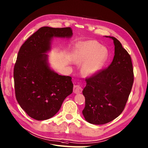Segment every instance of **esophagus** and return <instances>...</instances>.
<instances>
[{
	"label": "esophagus",
	"instance_id": "34e87169",
	"mask_svg": "<svg viewBox=\"0 0 148 148\" xmlns=\"http://www.w3.org/2000/svg\"><path fill=\"white\" fill-rule=\"evenodd\" d=\"M83 90L82 88L81 87V86L80 85H75L74 87H73V92L75 93H77V94H78V93H82Z\"/></svg>",
	"mask_w": 148,
	"mask_h": 148
}]
</instances>
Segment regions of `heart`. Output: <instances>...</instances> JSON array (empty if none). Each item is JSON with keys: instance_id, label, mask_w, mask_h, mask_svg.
Here are the masks:
<instances>
[{"instance_id": "b5f03b06", "label": "heart", "mask_w": 148, "mask_h": 148, "mask_svg": "<svg viewBox=\"0 0 148 148\" xmlns=\"http://www.w3.org/2000/svg\"><path fill=\"white\" fill-rule=\"evenodd\" d=\"M108 56L107 49L94 40L80 43L73 53L74 62L83 64L82 73L85 77H91L101 70Z\"/></svg>"}]
</instances>
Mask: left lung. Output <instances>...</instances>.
I'll return each mask as SVG.
<instances>
[{"label":"left lung","instance_id":"8db88e82","mask_svg":"<svg viewBox=\"0 0 148 148\" xmlns=\"http://www.w3.org/2000/svg\"><path fill=\"white\" fill-rule=\"evenodd\" d=\"M106 37L114 41L112 62L106 69L86 78L82 92L85 98L82 114L86 121L96 125L108 123L122 112L134 82L130 55L116 38Z\"/></svg>","mask_w":148,"mask_h":148}]
</instances>
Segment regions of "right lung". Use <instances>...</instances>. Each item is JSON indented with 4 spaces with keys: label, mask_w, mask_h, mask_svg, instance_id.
<instances>
[{
    "label": "right lung",
    "mask_w": 148,
    "mask_h": 148,
    "mask_svg": "<svg viewBox=\"0 0 148 148\" xmlns=\"http://www.w3.org/2000/svg\"><path fill=\"white\" fill-rule=\"evenodd\" d=\"M71 27H42L21 46L14 68L16 97L29 116L46 120L59 111L73 92L71 77L60 75L50 68L48 56L54 38H70Z\"/></svg>",
    "instance_id": "1"
}]
</instances>
